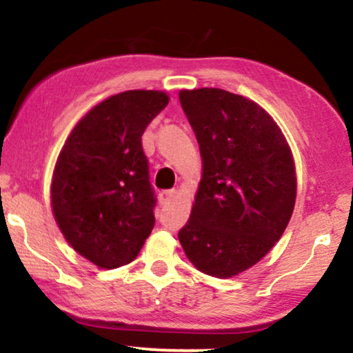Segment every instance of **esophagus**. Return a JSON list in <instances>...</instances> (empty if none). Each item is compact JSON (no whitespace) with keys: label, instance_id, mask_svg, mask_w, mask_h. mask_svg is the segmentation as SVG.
<instances>
[{"label":"esophagus","instance_id":"34e87169","mask_svg":"<svg viewBox=\"0 0 353 353\" xmlns=\"http://www.w3.org/2000/svg\"><path fill=\"white\" fill-rule=\"evenodd\" d=\"M175 196H176V190H165V192L160 193V200L163 205L170 203Z\"/></svg>","mask_w":353,"mask_h":353}]
</instances>
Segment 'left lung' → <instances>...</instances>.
I'll use <instances>...</instances> for the list:
<instances>
[{"label":"left lung","mask_w":353,"mask_h":353,"mask_svg":"<svg viewBox=\"0 0 353 353\" xmlns=\"http://www.w3.org/2000/svg\"><path fill=\"white\" fill-rule=\"evenodd\" d=\"M178 98L203 160L178 240L198 270L228 279L283 235L296 196L294 158L270 114L248 98L219 88L183 90Z\"/></svg>","instance_id":"obj_1"}]
</instances>
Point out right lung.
Segmentation results:
<instances>
[{
    "instance_id": "obj_1",
    "label": "right lung",
    "mask_w": 353,
    "mask_h": 353,
    "mask_svg": "<svg viewBox=\"0 0 353 353\" xmlns=\"http://www.w3.org/2000/svg\"><path fill=\"white\" fill-rule=\"evenodd\" d=\"M163 91L130 90L94 106L73 128L51 183L54 219L80 255L101 268L133 262L155 225V190L141 146Z\"/></svg>"
}]
</instances>
